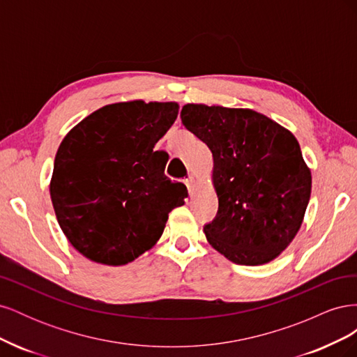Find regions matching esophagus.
<instances>
[{"instance_id":"34e87169","label":"esophagus","mask_w":357,"mask_h":357,"mask_svg":"<svg viewBox=\"0 0 357 357\" xmlns=\"http://www.w3.org/2000/svg\"><path fill=\"white\" fill-rule=\"evenodd\" d=\"M185 183H186V186H188V189H189V195L192 197V195H193V190H195V178L189 177V178L185 180Z\"/></svg>"}]
</instances>
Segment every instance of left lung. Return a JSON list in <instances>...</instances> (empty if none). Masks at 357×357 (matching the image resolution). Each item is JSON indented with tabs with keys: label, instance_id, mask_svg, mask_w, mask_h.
Segmentation results:
<instances>
[{
	"label": "left lung",
	"instance_id": "8db88e82",
	"mask_svg": "<svg viewBox=\"0 0 357 357\" xmlns=\"http://www.w3.org/2000/svg\"><path fill=\"white\" fill-rule=\"evenodd\" d=\"M181 122L208 146L215 219L210 245L238 265L274 261L294 241L311 195V171L295 135L252 109L183 105Z\"/></svg>",
	"mask_w": 357,
	"mask_h": 357
}]
</instances>
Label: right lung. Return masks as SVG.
Listing matches in <instances>:
<instances>
[{
	"label": "right lung",
	"instance_id": "obj_1",
	"mask_svg": "<svg viewBox=\"0 0 357 357\" xmlns=\"http://www.w3.org/2000/svg\"><path fill=\"white\" fill-rule=\"evenodd\" d=\"M177 102L104 105L63 137L50 178L58 223L89 261L121 266L150 250L188 189L165 176L155 146L178 114Z\"/></svg>",
	"mask_w": 357,
	"mask_h": 357
}]
</instances>
